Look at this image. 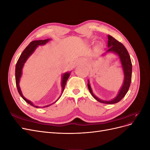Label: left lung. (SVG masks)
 <instances>
[{
  "mask_svg": "<svg viewBox=\"0 0 150 150\" xmlns=\"http://www.w3.org/2000/svg\"><path fill=\"white\" fill-rule=\"evenodd\" d=\"M108 47L109 49L105 52L103 54L102 56L106 55L108 53L112 52L116 54L118 56L121 64L122 69L124 73L123 83H122L117 96L111 99V100H104V99H101L96 96H95V94L93 92L92 88L91 87L89 79L88 80V87L90 93L91 94L93 98L95 99H96L98 101L101 103L111 104L120 101L125 97L127 92L128 91L131 84V76H132V63H131L129 54L126 47L124 46V45L121 44L120 42L117 41L116 39L110 35H108Z\"/></svg>",
  "mask_w": 150,
  "mask_h": 150,
  "instance_id": "left-lung-1",
  "label": "left lung"
}]
</instances>
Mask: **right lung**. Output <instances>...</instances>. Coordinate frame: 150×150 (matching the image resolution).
I'll return each instance as SVG.
<instances>
[{
	"label": "right lung",
	"instance_id": "right-lung-1",
	"mask_svg": "<svg viewBox=\"0 0 150 150\" xmlns=\"http://www.w3.org/2000/svg\"><path fill=\"white\" fill-rule=\"evenodd\" d=\"M50 40H51V39H45V40H34V41H32L31 42H30V44L24 50V51L22 52L21 55L20 56L19 59H18V61L17 62L16 66V86H17L18 92H19V94L21 95V96L24 99V100L25 102H27L28 104H29L30 105L33 106L35 108H37L48 107L49 106L52 105V104L55 103L58 100V99L61 98V95H62L63 91H64V90L68 78H69V77L70 74H71V72H65V73H64L62 75V79H61L62 91H61V94L55 102H54L53 103H52L51 104H49V105L45 106H43V107H40V106H35L33 103H32V101H29V99H26L23 96V94H22V91H21V88H20V86H19V82H20V80H21V76H22V69H23L24 64L25 63V62L27 61V60L28 59V58L34 52V51H35V49H37V47L39 46H43V45H45L46 43H47L49 41H50Z\"/></svg>",
	"mask_w": 150,
	"mask_h": 150
}]
</instances>
